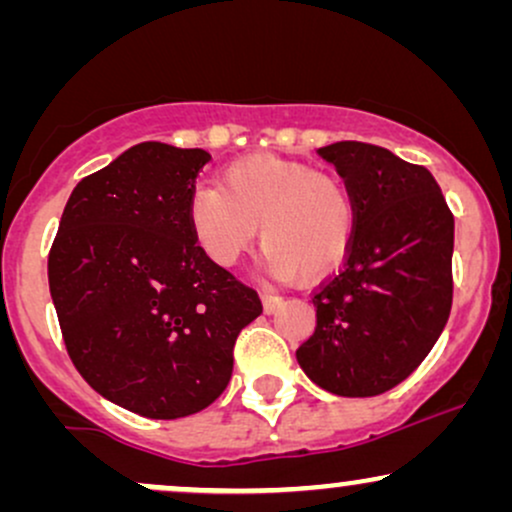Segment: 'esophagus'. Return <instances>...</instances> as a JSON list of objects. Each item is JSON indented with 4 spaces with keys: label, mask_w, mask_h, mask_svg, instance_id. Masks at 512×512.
Returning a JSON list of instances; mask_svg holds the SVG:
<instances>
[{
    "label": "esophagus",
    "mask_w": 512,
    "mask_h": 512,
    "mask_svg": "<svg viewBox=\"0 0 512 512\" xmlns=\"http://www.w3.org/2000/svg\"><path fill=\"white\" fill-rule=\"evenodd\" d=\"M260 296H262L264 313H274V310L284 303V296H279V293H274V291H262Z\"/></svg>",
    "instance_id": "esophagus-1"
}]
</instances>
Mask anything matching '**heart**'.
<instances>
[{
    "instance_id": "1",
    "label": "heart",
    "mask_w": 512,
    "mask_h": 512,
    "mask_svg": "<svg viewBox=\"0 0 512 512\" xmlns=\"http://www.w3.org/2000/svg\"><path fill=\"white\" fill-rule=\"evenodd\" d=\"M187 223L197 248L216 267H233L260 223L264 260L274 274L317 279L349 255L358 211L337 173L252 154L228 163L219 187L190 192Z\"/></svg>"
}]
</instances>
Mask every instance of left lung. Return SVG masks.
Here are the masks:
<instances>
[{
	"label": "left lung",
	"instance_id": "8db88e82",
	"mask_svg": "<svg viewBox=\"0 0 512 512\" xmlns=\"http://www.w3.org/2000/svg\"><path fill=\"white\" fill-rule=\"evenodd\" d=\"M317 156L349 185L358 223L344 267L313 291L317 325L296 358L332 395H383L448 322L455 219L436 178L383 146L337 142Z\"/></svg>",
	"mask_w": 512,
	"mask_h": 512
}]
</instances>
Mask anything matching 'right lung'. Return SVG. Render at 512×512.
<instances>
[{
  "mask_svg": "<svg viewBox=\"0 0 512 512\" xmlns=\"http://www.w3.org/2000/svg\"><path fill=\"white\" fill-rule=\"evenodd\" d=\"M211 156L144 142L86 175L48 255L67 354L98 395L180 419L226 390L255 289L197 248L187 199Z\"/></svg>",
  "mask_w": 512,
  "mask_h": 512,
  "instance_id": "add662e5",
  "label": "right lung"
}]
</instances>
